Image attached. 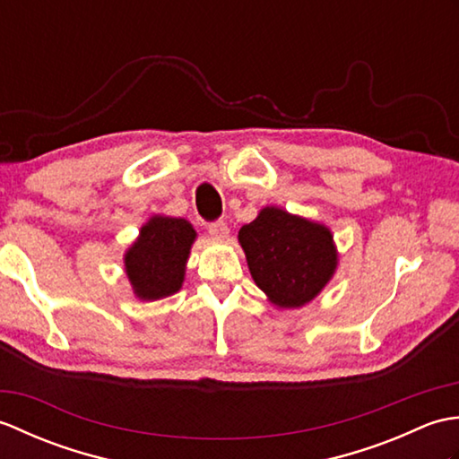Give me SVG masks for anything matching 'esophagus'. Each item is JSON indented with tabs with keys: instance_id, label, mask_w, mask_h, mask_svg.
Instances as JSON below:
<instances>
[{
	"instance_id": "obj_1",
	"label": "esophagus",
	"mask_w": 459,
	"mask_h": 459,
	"mask_svg": "<svg viewBox=\"0 0 459 459\" xmlns=\"http://www.w3.org/2000/svg\"><path fill=\"white\" fill-rule=\"evenodd\" d=\"M209 235L212 237V238H227L229 237V227H227V222L224 221H214V222H211L209 224Z\"/></svg>"
}]
</instances>
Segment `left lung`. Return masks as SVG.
Here are the masks:
<instances>
[{"label":"left lung","instance_id":"left-lung-1","mask_svg":"<svg viewBox=\"0 0 459 459\" xmlns=\"http://www.w3.org/2000/svg\"><path fill=\"white\" fill-rule=\"evenodd\" d=\"M238 240L256 286L280 307L307 304L337 268L329 229L276 207L262 209Z\"/></svg>","mask_w":459,"mask_h":459}]
</instances>
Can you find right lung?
<instances>
[{
    "label": "right lung",
    "mask_w": 459,
    "mask_h": 459,
    "mask_svg": "<svg viewBox=\"0 0 459 459\" xmlns=\"http://www.w3.org/2000/svg\"><path fill=\"white\" fill-rule=\"evenodd\" d=\"M195 235L185 219L153 217L143 224L140 238L124 258L135 296L160 299L181 288Z\"/></svg>",
    "instance_id": "obj_1"
}]
</instances>
